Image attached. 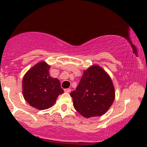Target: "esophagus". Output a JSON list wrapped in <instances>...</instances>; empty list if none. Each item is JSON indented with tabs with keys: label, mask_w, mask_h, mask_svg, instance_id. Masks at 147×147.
Instances as JSON below:
<instances>
[{
	"label": "esophagus",
	"mask_w": 147,
	"mask_h": 147,
	"mask_svg": "<svg viewBox=\"0 0 147 147\" xmlns=\"http://www.w3.org/2000/svg\"><path fill=\"white\" fill-rule=\"evenodd\" d=\"M64 91L65 92H67V93H69V92H71V89H69V88L65 89Z\"/></svg>",
	"instance_id": "1"
}]
</instances>
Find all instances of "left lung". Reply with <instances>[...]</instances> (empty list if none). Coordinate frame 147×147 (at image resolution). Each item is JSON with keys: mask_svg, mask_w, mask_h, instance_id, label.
Returning a JSON list of instances; mask_svg holds the SVG:
<instances>
[{"mask_svg": "<svg viewBox=\"0 0 147 147\" xmlns=\"http://www.w3.org/2000/svg\"><path fill=\"white\" fill-rule=\"evenodd\" d=\"M75 109L86 118L102 116L115 98L112 79L100 66L92 65L84 70L76 90L70 93Z\"/></svg>", "mask_w": 147, "mask_h": 147, "instance_id": "8db88e82", "label": "left lung"}]
</instances>
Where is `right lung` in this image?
<instances>
[{"instance_id": "obj_1", "label": "right lung", "mask_w": 147, "mask_h": 147, "mask_svg": "<svg viewBox=\"0 0 147 147\" xmlns=\"http://www.w3.org/2000/svg\"><path fill=\"white\" fill-rule=\"evenodd\" d=\"M50 66L45 61L34 65L23 79V94L31 107L40 110L48 109L64 92L60 80L50 75Z\"/></svg>"}]
</instances>
